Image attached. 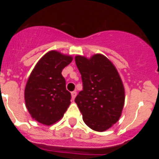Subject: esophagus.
Masks as SVG:
<instances>
[{
    "mask_svg": "<svg viewBox=\"0 0 159 159\" xmlns=\"http://www.w3.org/2000/svg\"><path fill=\"white\" fill-rule=\"evenodd\" d=\"M75 96H76V92H75V91H74V92H71V98H72V99H75Z\"/></svg>",
    "mask_w": 159,
    "mask_h": 159,
    "instance_id": "1",
    "label": "esophagus"
}]
</instances>
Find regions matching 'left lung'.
Masks as SVG:
<instances>
[{
	"label": "left lung",
	"mask_w": 159,
	"mask_h": 159,
	"mask_svg": "<svg viewBox=\"0 0 159 159\" xmlns=\"http://www.w3.org/2000/svg\"><path fill=\"white\" fill-rule=\"evenodd\" d=\"M83 90L75 97L84 123L96 131L110 128L121 116L124 88L116 67L107 58L96 54L91 59L77 56Z\"/></svg>",
	"instance_id": "8db88e82"
}]
</instances>
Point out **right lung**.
Listing matches in <instances>:
<instances>
[{
  "instance_id": "1",
  "label": "right lung",
  "mask_w": 159,
  "mask_h": 159,
  "mask_svg": "<svg viewBox=\"0 0 159 159\" xmlns=\"http://www.w3.org/2000/svg\"><path fill=\"white\" fill-rule=\"evenodd\" d=\"M72 58L56 51L45 54L36 64L25 90V104L39 123L52 125L60 120L71 103L61 72Z\"/></svg>"
}]
</instances>
